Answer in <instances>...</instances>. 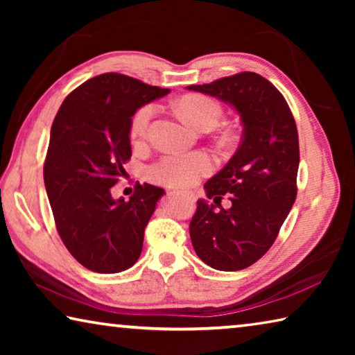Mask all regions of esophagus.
<instances>
[{"label":"esophagus","mask_w":355,"mask_h":355,"mask_svg":"<svg viewBox=\"0 0 355 355\" xmlns=\"http://www.w3.org/2000/svg\"><path fill=\"white\" fill-rule=\"evenodd\" d=\"M169 196H182L186 197V199L194 200V194L192 192H182V191H169Z\"/></svg>","instance_id":"34e87169"}]
</instances>
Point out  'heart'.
<instances>
[{"label":"heart","instance_id":"1","mask_svg":"<svg viewBox=\"0 0 355 355\" xmlns=\"http://www.w3.org/2000/svg\"><path fill=\"white\" fill-rule=\"evenodd\" d=\"M175 110L189 127L196 130L213 128L220 119V106L205 95H184L175 103ZM156 114L155 105L142 106L131 120V136L139 139L147 135L150 122ZM213 161L207 153H169L150 167V177L155 182L173 188H186L196 184L211 172Z\"/></svg>","mask_w":355,"mask_h":355}]
</instances>
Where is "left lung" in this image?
<instances>
[{"mask_svg": "<svg viewBox=\"0 0 355 355\" xmlns=\"http://www.w3.org/2000/svg\"><path fill=\"white\" fill-rule=\"evenodd\" d=\"M188 91L216 97L239 114L243 136L235 155L205 183L208 199L230 194L216 211L197 200L189 224L196 254L218 271H239L271 248L296 200L299 137L286 101L266 78L243 71Z\"/></svg>", "mask_w": 355, "mask_h": 355, "instance_id": "8db88e82", "label": "left lung"}]
</instances>
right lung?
Listing matches in <instances>:
<instances>
[{"mask_svg":"<svg viewBox=\"0 0 355 355\" xmlns=\"http://www.w3.org/2000/svg\"><path fill=\"white\" fill-rule=\"evenodd\" d=\"M169 92L103 73L78 86L56 114L44 166L46 196L65 248L94 272H122L141 255L164 189L137 184L127 202L112 199L111 188L131 158V117Z\"/></svg>","mask_w":355,"mask_h":355,"instance_id":"obj_1","label":"right lung"}]
</instances>
